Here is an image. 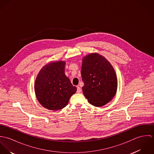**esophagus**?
I'll list each match as a JSON object with an SVG mask.
<instances>
[{
    "mask_svg": "<svg viewBox=\"0 0 154 154\" xmlns=\"http://www.w3.org/2000/svg\"><path fill=\"white\" fill-rule=\"evenodd\" d=\"M77 93H80L81 92V88H80L79 86L78 87H77Z\"/></svg>",
    "mask_w": 154,
    "mask_h": 154,
    "instance_id": "1",
    "label": "esophagus"
}]
</instances>
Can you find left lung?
<instances>
[{"label": "left lung", "instance_id": "left-lung-1", "mask_svg": "<svg viewBox=\"0 0 154 154\" xmlns=\"http://www.w3.org/2000/svg\"><path fill=\"white\" fill-rule=\"evenodd\" d=\"M81 73L84 83L83 94L92 106L102 107L116 95L117 76L110 62L103 56L92 53L84 56Z\"/></svg>", "mask_w": 154, "mask_h": 154}]
</instances>
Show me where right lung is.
Segmentation results:
<instances>
[{"instance_id":"obj_1","label":"right lung","mask_w":154,"mask_h":154,"mask_svg":"<svg viewBox=\"0 0 154 154\" xmlns=\"http://www.w3.org/2000/svg\"><path fill=\"white\" fill-rule=\"evenodd\" d=\"M65 61L51 62L43 66L37 75L34 91L38 102L44 108L59 110L67 105L76 91L65 73Z\"/></svg>"}]
</instances>
